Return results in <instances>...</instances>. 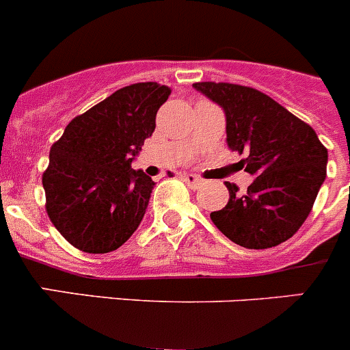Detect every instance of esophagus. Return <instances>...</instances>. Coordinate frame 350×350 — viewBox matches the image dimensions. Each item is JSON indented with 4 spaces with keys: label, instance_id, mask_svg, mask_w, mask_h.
Segmentation results:
<instances>
[{
    "label": "esophagus",
    "instance_id": "34e87169",
    "mask_svg": "<svg viewBox=\"0 0 350 350\" xmlns=\"http://www.w3.org/2000/svg\"><path fill=\"white\" fill-rule=\"evenodd\" d=\"M181 178H183V181L190 186V188H193V190H197V188H200V186L204 185V181H202L200 178H197L195 174H183Z\"/></svg>",
    "mask_w": 350,
    "mask_h": 350
}]
</instances>
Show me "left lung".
<instances>
[{
  "label": "left lung",
  "instance_id": "8db88e82",
  "mask_svg": "<svg viewBox=\"0 0 350 350\" xmlns=\"http://www.w3.org/2000/svg\"><path fill=\"white\" fill-rule=\"evenodd\" d=\"M224 110L226 142L249 155L245 171L256 176L247 193L226 183L230 200L211 212L217 230L245 249H271L299 231L326 178L328 150L311 126L254 88L195 83Z\"/></svg>",
  "mask_w": 350,
  "mask_h": 350
}]
</instances>
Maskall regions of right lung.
<instances>
[{"label":"right lung","instance_id":"right-lung-1","mask_svg":"<svg viewBox=\"0 0 350 350\" xmlns=\"http://www.w3.org/2000/svg\"><path fill=\"white\" fill-rule=\"evenodd\" d=\"M167 86L117 90L72 119L51 146L42 174L46 212L62 237L88 254H107L138 230L155 183L131 164L155 129Z\"/></svg>","mask_w":350,"mask_h":350}]
</instances>
